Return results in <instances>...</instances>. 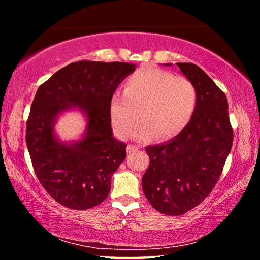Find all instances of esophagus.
Wrapping results in <instances>:
<instances>
[{"mask_svg":"<svg viewBox=\"0 0 260 260\" xmlns=\"http://www.w3.org/2000/svg\"><path fill=\"white\" fill-rule=\"evenodd\" d=\"M139 150V147L138 146H133V144H129L128 147H127V152L128 153H133L135 151Z\"/></svg>","mask_w":260,"mask_h":260,"instance_id":"34e87169","label":"esophagus"}]
</instances>
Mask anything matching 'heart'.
I'll return each instance as SVG.
<instances>
[{
	"instance_id": "heart-1",
	"label": "heart",
	"mask_w": 260,
	"mask_h": 260,
	"mask_svg": "<svg viewBox=\"0 0 260 260\" xmlns=\"http://www.w3.org/2000/svg\"><path fill=\"white\" fill-rule=\"evenodd\" d=\"M197 90L191 80L173 76L164 70L147 67L127 79L125 91L114 93L109 113L114 132L128 138L136 120L135 136L149 140L157 134L160 140L171 139L186 128L195 113Z\"/></svg>"
}]
</instances>
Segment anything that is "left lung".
Here are the masks:
<instances>
[{
  "label": "left lung",
  "mask_w": 260,
  "mask_h": 260,
  "mask_svg": "<svg viewBox=\"0 0 260 260\" xmlns=\"http://www.w3.org/2000/svg\"><path fill=\"white\" fill-rule=\"evenodd\" d=\"M177 65L196 87L195 113L174 139L146 147L150 164L142 178L149 203L167 215L186 213L210 195L233 146L225 93L197 65Z\"/></svg>",
  "instance_id": "8db88e82"
}]
</instances>
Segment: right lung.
Segmentation results:
<instances>
[{
    "label": "right lung",
    "mask_w": 260,
    "mask_h": 260,
    "mask_svg": "<svg viewBox=\"0 0 260 260\" xmlns=\"http://www.w3.org/2000/svg\"><path fill=\"white\" fill-rule=\"evenodd\" d=\"M134 70V64L120 61L79 60L39 87L26 124V144L39 181L60 205L86 210L108 197L127 147L112 136L110 101ZM72 106L86 113L87 132L82 140L65 145L54 138L53 122Z\"/></svg>",
    "instance_id": "right-lung-1"
}]
</instances>
